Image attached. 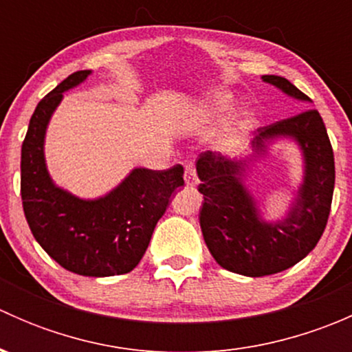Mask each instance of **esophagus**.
Returning a JSON list of instances; mask_svg holds the SVG:
<instances>
[{
    "label": "esophagus",
    "instance_id": "obj_1",
    "mask_svg": "<svg viewBox=\"0 0 352 352\" xmlns=\"http://www.w3.org/2000/svg\"><path fill=\"white\" fill-rule=\"evenodd\" d=\"M184 180H186V186L187 187H196L199 184V179H197V173H196V166L192 165V163H187L186 165V172H184Z\"/></svg>",
    "mask_w": 352,
    "mask_h": 352
}]
</instances>
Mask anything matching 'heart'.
I'll return each mask as SVG.
<instances>
[{"label": "heart", "instance_id": "1", "mask_svg": "<svg viewBox=\"0 0 352 352\" xmlns=\"http://www.w3.org/2000/svg\"><path fill=\"white\" fill-rule=\"evenodd\" d=\"M233 107H235V100L232 95L226 91H216L202 102L201 107L197 109V113L202 117H221L232 112Z\"/></svg>", "mask_w": 352, "mask_h": 352}]
</instances>
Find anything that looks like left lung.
<instances>
[{
    "mask_svg": "<svg viewBox=\"0 0 352 352\" xmlns=\"http://www.w3.org/2000/svg\"><path fill=\"white\" fill-rule=\"evenodd\" d=\"M262 81L300 102L310 98L283 76ZM278 139L295 141L304 158V177L287 214L276 222L261 218L260 205L244 186L251 165ZM201 180V230L214 261L226 271L248 278L276 274L307 257L320 240L332 204L336 166L320 113L308 109L267 127H258L247 158L204 151L196 163Z\"/></svg>",
    "mask_w": 352,
    "mask_h": 352,
    "instance_id": "8db88e82",
    "label": "left lung"
}]
</instances>
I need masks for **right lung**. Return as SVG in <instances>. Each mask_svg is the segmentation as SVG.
Returning <instances> with one entry per match:
<instances>
[{"instance_id":"obj_1","label":"right lung","mask_w":352,"mask_h":352,"mask_svg":"<svg viewBox=\"0 0 352 352\" xmlns=\"http://www.w3.org/2000/svg\"><path fill=\"white\" fill-rule=\"evenodd\" d=\"M90 74V69L69 74L35 107L22 144V202L32 235L61 267L107 278L140 264L172 194L184 186V168H133L97 199H81L56 186L45 165V131L63 94Z\"/></svg>"}]
</instances>
